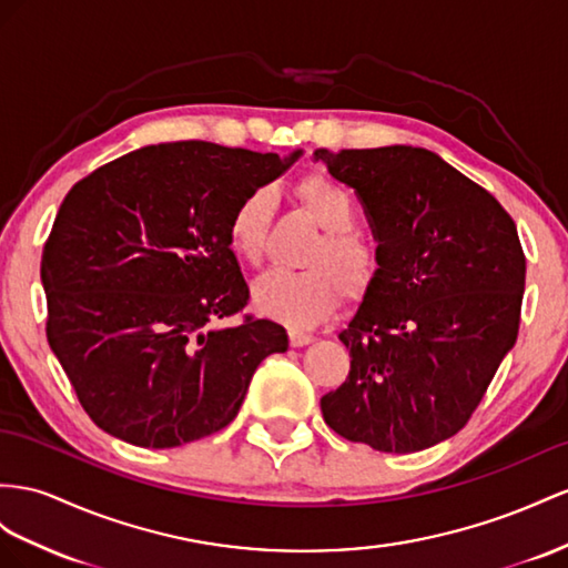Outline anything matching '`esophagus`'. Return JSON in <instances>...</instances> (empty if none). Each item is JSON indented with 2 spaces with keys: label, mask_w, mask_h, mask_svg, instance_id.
I'll use <instances>...</instances> for the list:
<instances>
[{
  "label": "esophagus",
  "mask_w": 568,
  "mask_h": 568,
  "mask_svg": "<svg viewBox=\"0 0 568 568\" xmlns=\"http://www.w3.org/2000/svg\"><path fill=\"white\" fill-rule=\"evenodd\" d=\"M312 341H314L312 333H302V331L290 333V345H293V347H304V345H310Z\"/></svg>",
  "instance_id": "1"
}]
</instances>
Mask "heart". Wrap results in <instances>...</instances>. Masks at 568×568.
Instances as JSON below:
<instances>
[{"instance_id":"obj_1","label":"heart","mask_w":568,"mask_h":568,"mask_svg":"<svg viewBox=\"0 0 568 568\" xmlns=\"http://www.w3.org/2000/svg\"><path fill=\"white\" fill-rule=\"evenodd\" d=\"M300 206L322 227L304 256V271H268L254 283L258 312L290 328H312L338 307L341 295L359 297L379 275V250L374 240L355 227L357 203L341 182L324 172H310L295 184ZM273 194L254 189L230 215V246L244 264L258 266L266 254Z\"/></svg>"}]
</instances>
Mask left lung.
<instances>
[{
    "label": "left lung",
    "instance_id": "obj_1",
    "mask_svg": "<svg viewBox=\"0 0 568 568\" xmlns=\"http://www.w3.org/2000/svg\"><path fill=\"white\" fill-rule=\"evenodd\" d=\"M314 155L355 189L382 261L338 336L351 374L322 398L324 419L384 454L429 448L468 425L516 343L526 290L516 223L427 149Z\"/></svg>",
    "mask_w": 568,
    "mask_h": 568
}]
</instances>
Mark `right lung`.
<instances>
[{
	"label": "right lung",
	"mask_w": 568,
	"mask_h": 568,
	"mask_svg": "<svg viewBox=\"0 0 568 568\" xmlns=\"http://www.w3.org/2000/svg\"><path fill=\"white\" fill-rule=\"evenodd\" d=\"M297 158L160 143L69 189L42 246L45 331L100 429L143 448L203 439L237 417L261 362L287 351L268 318L221 324L250 302L230 215Z\"/></svg>",
	"instance_id": "add662e5"
}]
</instances>
